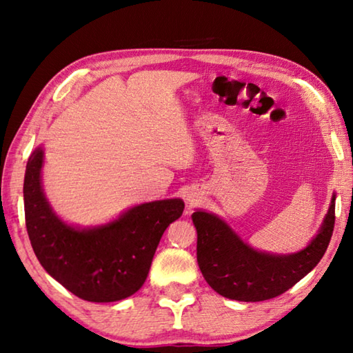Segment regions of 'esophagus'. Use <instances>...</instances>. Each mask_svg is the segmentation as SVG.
Instances as JSON below:
<instances>
[{"instance_id": "obj_1", "label": "esophagus", "mask_w": 353, "mask_h": 353, "mask_svg": "<svg viewBox=\"0 0 353 353\" xmlns=\"http://www.w3.org/2000/svg\"><path fill=\"white\" fill-rule=\"evenodd\" d=\"M188 202L190 204H194V199H188Z\"/></svg>"}]
</instances>
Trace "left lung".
I'll return each mask as SVG.
<instances>
[{
	"label": "left lung",
	"instance_id": "8db88e82",
	"mask_svg": "<svg viewBox=\"0 0 353 353\" xmlns=\"http://www.w3.org/2000/svg\"><path fill=\"white\" fill-rule=\"evenodd\" d=\"M191 218L198 230V265L207 283L227 299L260 302L292 288L324 256L334 227V194L318 235L290 255L252 249L212 213L196 210Z\"/></svg>",
	"mask_w": 353,
	"mask_h": 353
}]
</instances>
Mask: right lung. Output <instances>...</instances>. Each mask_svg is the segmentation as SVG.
Returning <instances> with one entry per match:
<instances>
[{
	"label": "right lung",
	"mask_w": 353,
	"mask_h": 353,
	"mask_svg": "<svg viewBox=\"0 0 353 353\" xmlns=\"http://www.w3.org/2000/svg\"><path fill=\"white\" fill-rule=\"evenodd\" d=\"M43 149L26 165L25 218L40 265L74 296L88 302H117L132 296L148 277L160 238L181 218L182 199L135 205L118 219L93 229L65 224L41 188Z\"/></svg>",
	"instance_id": "add662e5"
}]
</instances>
